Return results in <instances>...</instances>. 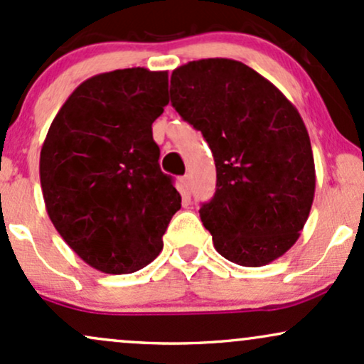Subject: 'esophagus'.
<instances>
[{
	"mask_svg": "<svg viewBox=\"0 0 364 364\" xmlns=\"http://www.w3.org/2000/svg\"><path fill=\"white\" fill-rule=\"evenodd\" d=\"M181 186L185 188V191L191 190V176H190V174H186V176L181 178Z\"/></svg>",
	"mask_w": 364,
	"mask_h": 364,
	"instance_id": "esophagus-1",
	"label": "esophagus"
}]
</instances>
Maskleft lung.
I'll return each mask as SVG.
<instances>
[{
	"label": "left lung",
	"mask_w": 364,
	"mask_h": 364,
	"mask_svg": "<svg viewBox=\"0 0 364 364\" xmlns=\"http://www.w3.org/2000/svg\"><path fill=\"white\" fill-rule=\"evenodd\" d=\"M169 92L214 154L215 193L200 219L217 252L243 267L282 257L315 196V161L298 109L274 83L228 58L179 66Z\"/></svg>",
	"instance_id": "1"
}]
</instances>
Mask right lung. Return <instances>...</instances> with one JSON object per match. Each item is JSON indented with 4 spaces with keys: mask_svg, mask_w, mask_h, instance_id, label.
Segmentation results:
<instances>
[{
    "mask_svg": "<svg viewBox=\"0 0 364 364\" xmlns=\"http://www.w3.org/2000/svg\"><path fill=\"white\" fill-rule=\"evenodd\" d=\"M168 102V72L95 75L66 99L46 135L39 174L49 219L66 245L104 274L149 265L181 208L152 136Z\"/></svg>",
    "mask_w": 364,
    "mask_h": 364,
    "instance_id": "1",
    "label": "right lung"
}]
</instances>
